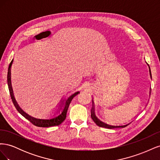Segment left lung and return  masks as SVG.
<instances>
[{
	"label": "left lung",
	"instance_id": "8db88e82",
	"mask_svg": "<svg viewBox=\"0 0 160 160\" xmlns=\"http://www.w3.org/2000/svg\"><path fill=\"white\" fill-rule=\"evenodd\" d=\"M149 66V65H148ZM149 72H150V75H151V77H152V73H151V70H150V68H149ZM94 108H92V110H91V117L92 118V119L93 120V122L96 123V125H98V126L99 127H101V128H109V129H113V128H125L128 126V125H129L130 123H128L127 125H122V126H113V125H108L102 122H101V121L96 117L95 115V111H94Z\"/></svg>",
	"mask_w": 160,
	"mask_h": 160
}]
</instances>
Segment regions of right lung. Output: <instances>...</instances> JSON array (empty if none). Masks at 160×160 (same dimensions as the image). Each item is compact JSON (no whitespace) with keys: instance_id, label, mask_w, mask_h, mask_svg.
Segmentation results:
<instances>
[{"instance_id":"obj_1","label":"right lung","mask_w":160,"mask_h":160,"mask_svg":"<svg viewBox=\"0 0 160 160\" xmlns=\"http://www.w3.org/2000/svg\"><path fill=\"white\" fill-rule=\"evenodd\" d=\"M12 62H13V59L11 61V63H10V65H9V67H8V74H7V83H8V89H9V92H10V95H11V97L12 103L14 105V107L16 108V109H17L18 112L20 113L23 116V117H25L29 121V122L31 123H32L34 125H35V126H37V127L49 128V127H52V126H56V125H59L62 122H63L64 120L66 118L67 110H68L69 106V105L71 102L72 99H73L74 97L78 94L79 92L77 91V92H76V93H75L74 94L71 95L69 97V98L66 100L64 109H62V113L59 116H57V117L54 118L52 119H40L34 118L31 117V116L27 114L25 112H24V111L20 108L18 107V105H17L15 99H14V98L13 96V93H12V87H11V67L12 65Z\"/></svg>"}]
</instances>
